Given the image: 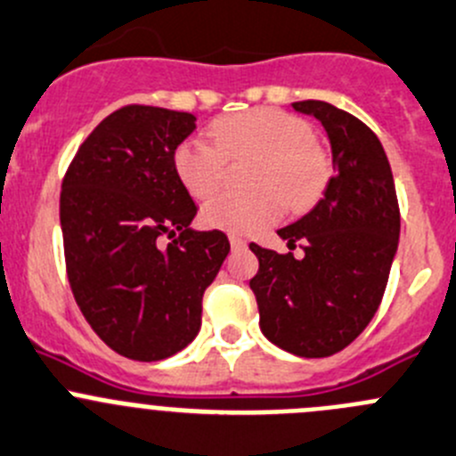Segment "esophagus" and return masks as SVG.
<instances>
[{
	"mask_svg": "<svg viewBox=\"0 0 456 456\" xmlns=\"http://www.w3.org/2000/svg\"><path fill=\"white\" fill-rule=\"evenodd\" d=\"M228 240H231V246L235 250H240V248H246V240L241 235H237V232H231V235H228Z\"/></svg>",
	"mask_w": 456,
	"mask_h": 456,
	"instance_id": "obj_1",
	"label": "esophagus"
}]
</instances>
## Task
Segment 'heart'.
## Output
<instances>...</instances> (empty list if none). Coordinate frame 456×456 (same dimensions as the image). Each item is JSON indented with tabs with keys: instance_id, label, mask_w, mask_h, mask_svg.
<instances>
[{
	"instance_id": "obj_1",
	"label": "heart",
	"mask_w": 456,
	"mask_h": 456,
	"mask_svg": "<svg viewBox=\"0 0 456 456\" xmlns=\"http://www.w3.org/2000/svg\"><path fill=\"white\" fill-rule=\"evenodd\" d=\"M210 136L185 138L175 150V172L194 199H208L219 190L225 159L255 156L250 172L253 192H221L203 208V221L212 228L250 232L275 224L284 208L302 210L322 192L327 159L315 145L306 120L275 107H257L224 116L210 125Z\"/></svg>"
}]
</instances>
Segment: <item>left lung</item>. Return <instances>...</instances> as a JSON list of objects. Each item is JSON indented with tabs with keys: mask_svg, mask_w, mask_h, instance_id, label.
I'll return each mask as SVG.
<instances>
[{
	"mask_svg": "<svg viewBox=\"0 0 456 456\" xmlns=\"http://www.w3.org/2000/svg\"><path fill=\"white\" fill-rule=\"evenodd\" d=\"M322 123L333 176L324 197L277 235L293 253L250 244L259 271L250 280L264 336L289 354L324 358L361 336L383 300L398 248L401 212L392 167L362 120L322 101L293 102Z\"/></svg>",
	"mask_w": 456,
	"mask_h": 456,
	"instance_id": "obj_1",
	"label": "left lung"
}]
</instances>
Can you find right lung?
I'll use <instances>...</instances> for the list:
<instances>
[{
    "mask_svg": "<svg viewBox=\"0 0 456 456\" xmlns=\"http://www.w3.org/2000/svg\"><path fill=\"white\" fill-rule=\"evenodd\" d=\"M194 116L127 105L77 147L60 192L73 297L101 340L141 362L170 358L201 329V300L231 253L190 228L197 203L175 172ZM173 241L166 247L162 237Z\"/></svg>",
    "mask_w": 456,
    "mask_h": 456,
    "instance_id": "1",
    "label": "right lung"
}]
</instances>
